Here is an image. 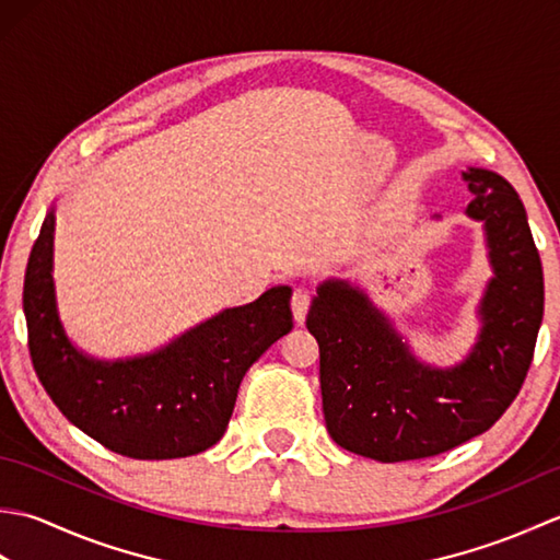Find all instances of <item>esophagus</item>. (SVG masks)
<instances>
[{
  "label": "esophagus",
  "mask_w": 560,
  "mask_h": 560,
  "mask_svg": "<svg viewBox=\"0 0 560 560\" xmlns=\"http://www.w3.org/2000/svg\"><path fill=\"white\" fill-rule=\"evenodd\" d=\"M311 303H313L311 291H307V289H295V291H293L291 307H293L295 323H299V325L305 323V315H307V311H311Z\"/></svg>",
  "instance_id": "1"
}]
</instances>
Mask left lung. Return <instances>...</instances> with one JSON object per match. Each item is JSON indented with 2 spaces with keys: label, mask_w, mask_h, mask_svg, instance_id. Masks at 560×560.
Masks as SVG:
<instances>
[{
  "label": "left lung",
  "mask_w": 560,
  "mask_h": 560,
  "mask_svg": "<svg viewBox=\"0 0 560 560\" xmlns=\"http://www.w3.org/2000/svg\"><path fill=\"white\" fill-rule=\"evenodd\" d=\"M483 223L493 277L479 303V337L464 361H421L368 293L343 279L317 287L305 325L319 343V387L337 445L377 462L447 452L501 419L529 371L544 317V271L527 211L505 177L462 173ZM438 219V217H435Z\"/></svg>",
  "instance_id": "8db88e82"
}]
</instances>
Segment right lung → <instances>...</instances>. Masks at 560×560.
I'll list each match as a JSON object with an SVG mask.
<instances>
[{"mask_svg":"<svg viewBox=\"0 0 560 560\" xmlns=\"http://www.w3.org/2000/svg\"><path fill=\"white\" fill-rule=\"evenodd\" d=\"M55 205L35 241L23 313L33 368L79 431L132 459L189 457L225 433L247 368L293 327L291 287L225 307L165 347L103 361L67 337L55 293Z\"/></svg>","mask_w":560,"mask_h":560,"instance_id":"obj_1","label":"right lung"}]
</instances>
